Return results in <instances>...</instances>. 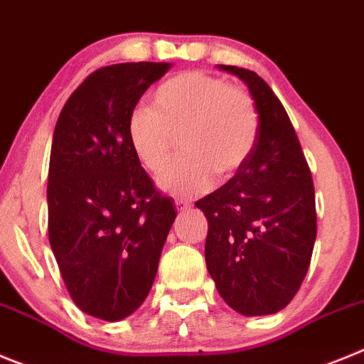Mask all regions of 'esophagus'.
<instances>
[{
  "mask_svg": "<svg viewBox=\"0 0 364 364\" xmlns=\"http://www.w3.org/2000/svg\"><path fill=\"white\" fill-rule=\"evenodd\" d=\"M190 203L188 201H185V199H176V208H178L179 212H185V210H188L190 208Z\"/></svg>",
  "mask_w": 364,
  "mask_h": 364,
  "instance_id": "obj_1",
  "label": "esophagus"
}]
</instances>
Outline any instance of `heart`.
<instances>
[{
	"mask_svg": "<svg viewBox=\"0 0 364 364\" xmlns=\"http://www.w3.org/2000/svg\"><path fill=\"white\" fill-rule=\"evenodd\" d=\"M152 101L154 109H132L127 134L143 166L161 174L172 161L174 134L183 132L186 156L159 181L170 194L205 192L214 185L215 172L227 178L250 158L259 116L243 88L205 72H183L159 85Z\"/></svg>",
	"mask_w": 364,
	"mask_h": 364,
	"instance_id": "heart-1",
	"label": "heart"
}]
</instances>
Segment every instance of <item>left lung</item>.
I'll return each instance as SVG.
<instances>
[{
    "mask_svg": "<svg viewBox=\"0 0 364 364\" xmlns=\"http://www.w3.org/2000/svg\"><path fill=\"white\" fill-rule=\"evenodd\" d=\"M219 68L247 83L259 129L237 174L196 203L208 219L206 268L230 309L268 316L294 299L309 272L316 192L296 130L267 81L247 68Z\"/></svg>",
    "mask_w": 364,
    "mask_h": 364,
    "instance_id": "1",
    "label": "left lung"
}]
</instances>
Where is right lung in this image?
Returning a JSON list of instances; mask_svg holds the SVG:
<instances>
[{"instance_id":"obj_1","label":"right lung","mask_w":364,"mask_h":364,"mask_svg":"<svg viewBox=\"0 0 364 364\" xmlns=\"http://www.w3.org/2000/svg\"><path fill=\"white\" fill-rule=\"evenodd\" d=\"M170 63L97 68L55 123L48 165V241L72 301L88 316L125 319L152 288L176 219L127 134L146 88Z\"/></svg>"}]
</instances>
